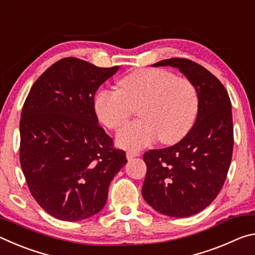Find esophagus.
<instances>
[{"label": "esophagus", "instance_id": "obj_1", "mask_svg": "<svg viewBox=\"0 0 255 255\" xmlns=\"http://www.w3.org/2000/svg\"><path fill=\"white\" fill-rule=\"evenodd\" d=\"M126 155H127V158L128 159H131V158L136 157V156H139L140 153L138 152V150H128V152L126 153Z\"/></svg>", "mask_w": 255, "mask_h": 255}]
</instances>
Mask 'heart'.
<instances>
[{
  "instance_id": "heart-1",
  "label": "heart",
  "mask_w": 255,
  "mask_h": 255,
  "mask_svg": "<svg viewBox=\"0 0 255 255\" xmlns=\"http://www.w3.org/2000/svg\"><path fill=\"white\" fill-rule=\"evenodd\" d=\"M137 109L139 119L117 133V143L138 149L159 141L170 145L191 130L199 109V96L187 77L163 68H139L118 81V91L101 90L94 99L100 123L117 130Z\"/></svg>"
}]
</instances>
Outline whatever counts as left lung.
I'll use <instances>...</instances> for the list:
<instances>
[{
  "instance_id": "obj_1",
  "label": "left lung",
  "mask_w": 255,
  "mask_h": 255,
  "mask_svg": "<svg viewBox=\"0 0 255 255\" xmlns=\"http://www.w3.org/2000/svg\"><path fill=\"white\" fill-rule=\"evenodd\" d=\"M152 66L179 68L199 96L196 123L187 136L143 156L145 201L163 215L183 218L208 207L225 182L234 145L231 100L217 77L188 58L164 59Z\"/></svg>"
}]
</instances>
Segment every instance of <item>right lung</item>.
I'll list each match as a JSON object with an SVG mask.
<instances>
[{"label": "right lung", "instance_id": "obj_1", "mask_svg": "<svg viewBox=\"0 0 255 255\" xmlns=\"http://www.w3.org/2000/svg\"><path fill=\"white\" fill-rule=\"evenodd\" d=\"M119 66L58 60L34 82L20 120V163L28 188L53 217L76 222L105 207L126 153L101 126L94 94Z\"/></svg>", "mask_w": 255, "mask_h": 255}]
</instances>
